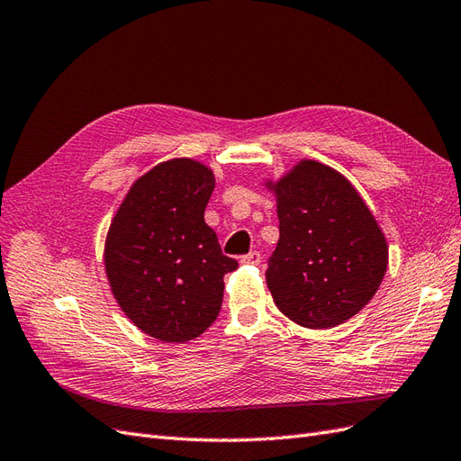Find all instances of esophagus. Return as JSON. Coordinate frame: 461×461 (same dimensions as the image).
I'll use <instances>...</instances> for the list:
<instances>
[{
    "label": "esophagus",
    "instance_id": "obj_1",
    "mask_svg": "<svg viewBox=\"0 0 461 461\" xmlns=\"http://www.w3.org/2000/svg\"><path fill=\"white\" fill-rule=\"evenodd\" d=\"M240 261H242V263H248V265H259V261H261V254H259V252H249V254L242 256V258H240Z\"/></svg>",
    "mask_w": 461,
    "mask_h": 461
}]
</instances>
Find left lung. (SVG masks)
I'll list each match as a JSON object with an SVG mask.
<instances>
[{"mask_svg":"<svg viewBox=\"0 0 461 461\" xmlns=\"http://www.w3.org/2000/svg\"><path fill=\"white\" fill-rule=\"evenodd\" d=\"M269 186L281 239L265 276L276 308L308 329L344 323L383 283V230L350 180L323 163L303 159Z\"/></svg>","mask_w":461,"mask_h":461,"instance_id":"left-lung-1","label":"left lung"}]
</instances>
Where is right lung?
<instances>
[{"mask_svg": "<svg viewBox=\"0 0 461 461\" xmlns=\"http://www.w3.org/2000/svg\"><path fill=\"white\" fill-rule=\"evenodd\" d=\"M215 176L194 159H171L140 176L105 240V273L121 310L161 342H186L213 323L222 276L239 261L221 252L203 212Z\"/></svg>", "mask_w": 461, "mask_h": 461, "instance_id": "add662e5", "label": "right lung"}]
</instances>
